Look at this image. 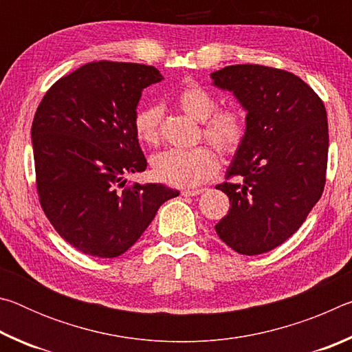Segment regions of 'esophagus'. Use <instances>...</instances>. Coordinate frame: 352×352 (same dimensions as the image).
Listing matches in <instances>:
<instances>
[{
    "mask_svg": "<svg viewBox=\"0 0 352 352\" xmlns=\"http://www.w3.org/2000/svg\"><path fill=\"white\" fill-rule=\"evenodd\" d=\"M204 188H199V189H183L182 190V195H184V197H195V195H199L204 192Z\"/></svg>",
    "mask_w": 352,
    "mask_h": 352,
    "instance_id": "esophagus-1",
    "label": "esophagus"
}]
</instances>
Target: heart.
Segmentation results:
<instances>
[{
    "label": "heart",
    "instance_id": "heart-1",
    "mask_svg": "<svg viewBox=\"0 0 352 352\" xmlns=\"http://www.w3.org/2000/svg\"><path fill=\"white\" fill-rule=\"evenodd\" d=\"M177 105L201 122L200 138H205L225 155H234L247 138V119L234 107L217 109L214 94L199 83H188L175 96ZM162 107L155 102L141 105L135 113L133 130L142 144H158L162 136ZM219 157L214 147L201 144L190 151L169 148L152 158V172L158 182L177 188H195L216 175Z\"/></svg>",
    "mask_w": 352,
    "mask_h": 352
}]
</instances>
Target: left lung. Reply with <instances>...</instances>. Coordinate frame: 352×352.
Instances as JSON below:
<instances>
[{
    "label": "left lung",
    "instance_id": "1",
    "mask_svg": "<svg viewBox=\"0 0 352 352\" xmlns=\"http://www.w3.org/2000/svg\"><path fill=\"white\" fill-rule=\"evenodd\" d=\"M247 113V138L217 184L230 210L216 225L220 239L247 256L285 242L320 200L327 168L323 100L300 77L264 65H231L211 74Z\"/></svg>",
    "mask_w": 352,
    "mask_h": 352
}]
</instances>
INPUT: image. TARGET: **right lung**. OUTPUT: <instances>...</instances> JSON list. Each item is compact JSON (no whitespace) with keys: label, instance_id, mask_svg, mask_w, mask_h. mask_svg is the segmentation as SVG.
<instances>
[{"label":"right lung","instance_id":"right-lung-1","mask_svg":"<svg viewBox=\"0 0 352 352\" xmlns=\"http://www.w3.org/2000/svg\"><path fill=\"white\" fill-rule=\"evenodd\" d=\"M162 79L147 65L90 62L60 77L37 107L31 135L40 205L82 253H126L178 195L160 183L126 180L147 168L133 118L141 91Z\"/></svg>","mask_w":352,"mask_h":352}]
</instances>
